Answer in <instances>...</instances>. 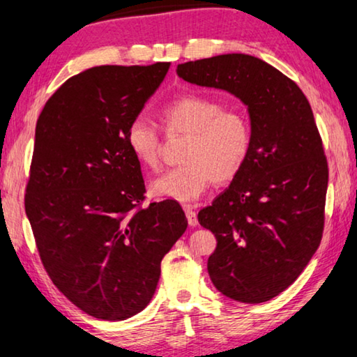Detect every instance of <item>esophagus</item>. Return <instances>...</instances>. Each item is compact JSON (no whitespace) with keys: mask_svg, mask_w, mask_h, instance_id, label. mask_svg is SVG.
<instances>
[{"mask_svg":"<svg viewBox=\"0 0 357 357\" xmlns=\"http://www.w3.org/2000/svg\"><path fill=\"white\" fill-rule=\"evenodd\" d=\"M183 211H185V214H187V219H188L190 227L198 225V217H196V211H195L193 206H190V204L185 206Z\"/></svg>","mask_w":357,"mask_h":357,"instance_id":"esophagus-1","label":"esophagus"}]
</instances>
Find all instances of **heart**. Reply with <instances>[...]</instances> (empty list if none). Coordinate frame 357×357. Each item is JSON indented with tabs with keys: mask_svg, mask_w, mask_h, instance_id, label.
Listing matches in <instances>:
<instances>
[{
	"mask_svg": "<svg viewBox=\"0 0 357 357\" xmlns=\"http://www.w3.org/2000/svg\"><path fill=\"white\" fill-rule=\"evenodd\" d=\"M169 135H187L182 166L151 182V193L178 203L198 199L211 182H229L245 166L251 149V126L240 111L224 109L213 98L185 95L161 111ZM127 146L146 169H158L161 140L156 127L138 117L127 130Z\"/></svg>",
	"mask_w": 357,
	"mask_h": 357,
	"instance_id": "obj_1",
	"label": "heart"
}]
</instances>
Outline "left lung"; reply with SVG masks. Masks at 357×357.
Wrapping results in <instances>:
<instances>
[{"label":"left lung","mask_w":357,"mask_h":357,"mask_svg":"<svg viewBox=\"0 0 357 357\" xmlns=\"http://www.w3.org/2000/svg\"><path fill=\"white\" fill-rule=\"evenodd\" d=\"M177 74L246 106L245 166L198 222L217 238L208 259L217 290L240 303L268 301L296 280L322 238L328 169L311 106L293 80L250 54L190 61Z\"/></svg>","instance_id":"1"}]
</instances>
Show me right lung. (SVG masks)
Masks as SVG:
<instances>
[{"instance_id":"right-lung-1","label":"right lung","mask_w":357,"mask_h":357,"mask_svg":"<svg viewBox=\"0 0 357 357\" xmlns=\"http://www.w3.org/2000/svg\"><path fill=\"white\" fill-rule=\"evenodd\" d=\"M169 67H91L64 82L37 121L25 214L56 288L96 319L143 311L188 227L174 199L138 208L144 182L127 146Z\"/></svg>"}]
</instances>
